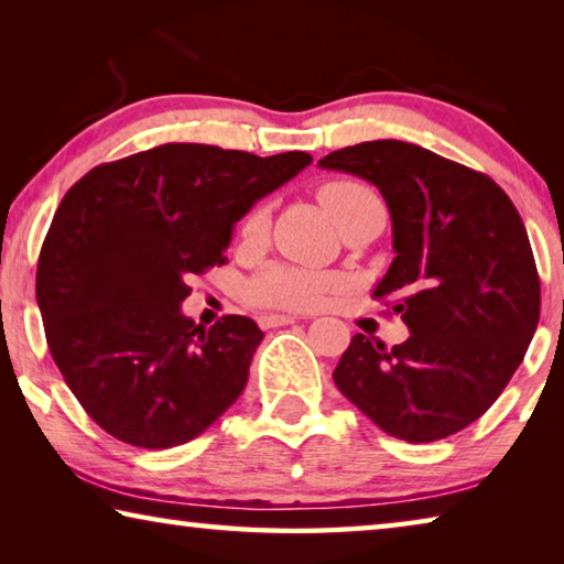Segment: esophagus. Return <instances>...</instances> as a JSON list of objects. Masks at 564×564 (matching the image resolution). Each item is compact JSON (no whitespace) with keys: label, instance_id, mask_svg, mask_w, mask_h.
Here are the masks:
<instances>
[{"label":"esophagus","instance_id":"1","mask_svg":"<svg viewBox=\"0 0 564 564\" xmlns=\"http://www.w3.org/2000/svg\"><path fill=\"white\" fill-rule=\"evenodd\" d=\"M299 318L295 316H285V313H263V316H259V323L263 328H279V326H291V323H295Z\"/></svg>","mask_w":564,"mask_h":564}]
</instances>
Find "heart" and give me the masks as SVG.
Masks as SVG:
<instances>
[{
  "instance_id": "obj_1",
  "label": "heart",
  "mask_w": 564,
  "mask_h": 564,
  "mask_svg": "<svg viewBox=\"0 0 564 564\" xmlns=\"http://www.w3.org/2000/svg\"><path fill=\"white\" fill-rule=\"evenodd\" d=\"M373 196V191L366 184H358V181H330V184H323L318 191L323 208H326L336 224L348 208ZM265 231H269V208L256 206L246 216L241 236L243 241L256 243L261 241ZM336 275L293 269V265H271V269L261 271L248 283V299L261 305H281V308H311V305L321 303L323 295L336 289Z\"/></svg>"
}]
</instances>
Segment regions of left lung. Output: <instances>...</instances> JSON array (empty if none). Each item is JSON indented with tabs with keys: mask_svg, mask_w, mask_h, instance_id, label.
Masks as SVG:
<instances>
[{
	"mask_svg": "<svg viewBox=\"0 0 564 564\" xmlns=\"http://www.w3.org/2000/svg\"><path fill=\"white\" fill-rule=\"evenodd\" d=\"M318 164L383 194L395 259L373 299H393L410 330L393 348L356 333L333 380L400 441L455 435L500 398L540 321V275L518 208L490 176L408 141H362Z\"/></svg>",
	"mask_w": 564,
	"mask_h": 564,
	"instance_id": "8db88e82",
	"label": "left lung"
}]
</instances>
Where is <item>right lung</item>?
Segmentation results:
<instances>
[{"label": "right lung", "instance_id": "1", "mask_svg": "<svg viewBox=\"0 0 564 564\" xmlns=\"http://www.w3.org/2000/svg\"><path fill=\"white\" fill-rule=\"evenodd\" d=\"M164 144L94 166L66 191L36 265L46 346L89 417L121 443L194 441L243 393L261 328L181 313L188 275L226 263L234 224L311 164Z\"/></svg>", "mask_w": 564, "mask_h": 564}]
</instances>
